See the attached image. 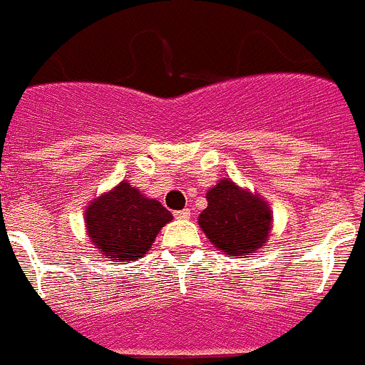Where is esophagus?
<instances>
[{"mask_svg":"<svg viewBox=\"0 0 365 365\" xmlns=\"http://www.w3.org/2000/svg\"><path fill=\"white\" fill-rule=\"evenodd\" d=\"M175 216L178 220H189L190 218V211H189V209H182V211H176Z\"/></svg>","mask_w":365,"mask_h":365,"instance_id":"obj_1","label":"esophagus"}]
</instances>
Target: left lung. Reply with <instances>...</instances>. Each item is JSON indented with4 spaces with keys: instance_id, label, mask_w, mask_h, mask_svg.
Masks as SVG:
<instances>
[{
    "instance_id": "1",
    "label": "left lung",
    "mask_w": 365,
    "mask_h": 365,
    "mask_svg": "<svg viewBox=\"0 0 365 365\" xmlns=\"http://www.w3.org/2000/svg\"><path fill=\"white\" fill-rule=\"evenodd\" d=\"M207 207L200 215V229L223 255L245 258L264 249L271 231V209L260 195L240 189L223 178L207 190Z\"/></svg>"
}]
</instances>
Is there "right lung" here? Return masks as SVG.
Segmentation results:
<instances>
[{
	"label": "right lung",
	"instance_id": "1",
	"mask_svg": "<svg viewBox=\"0 0 365 365\" xmlns=\"http://www.w3.org/2000/svg\"><path fill=\"white\" fill-rule=\"evenodd\" d=\"M173 215L158 200L121 182L85 209V227L100 255L118 262L142 258Z\"/></svg>",
	"mask_w": 365,
	"mask_h": 365
}]
</instances>
